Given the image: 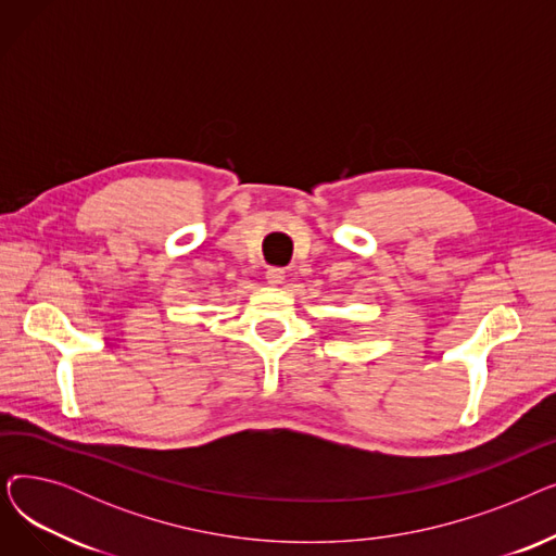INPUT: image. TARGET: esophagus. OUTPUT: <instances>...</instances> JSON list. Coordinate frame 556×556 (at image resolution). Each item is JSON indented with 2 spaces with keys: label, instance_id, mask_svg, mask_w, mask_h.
I'll use <instances>...</instances> for the list:
<instances>
[{
  "label": "esophagus",
  "instance_id": "34e87169",
  "mask_svg": "<svg viewBox=\"0 0 556 556\" xmlns=\"http://www.w3.org/2000/svg\"><path fill=\"white\" fill-rule=\"evenodd\" d=\"M283 277H286L283 268H268L266 270V279H268L270 286H279L283 281Z\"/></svg>",
  "mask_w": 556,
  "mask_h": 556
}]
</instances>
